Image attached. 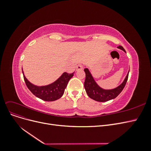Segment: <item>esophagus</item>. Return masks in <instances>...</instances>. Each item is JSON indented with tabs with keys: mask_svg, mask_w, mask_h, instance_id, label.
Instances as JSON below:
<instances>
[{
	"mask_svg": "<svg viewBox=\"0 0 151 151\" xmlns=\"http://www.w3.org/2000/svg\"><path fill=\"white\" fill-rule=\"evenodd\" d=\"M83 68V64H78L76 66V70H80Z\"/></svg>",
	"mask_w": 151,
	"mask_h": 151,
	"instance_id": "esophagus-1",
	"label": "esophagus"
}]
</instances>
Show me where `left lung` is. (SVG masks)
I'll use <instances>...</instances> for the list:
<instances>
[{"label": "left lung", "mask_w": 151, "mask_h": 151, "mask_svg": "<svg viewBox=\"0 0 151 151\" xmlns=\"http://www.w3.org/2000/svg\"><path fill=\"white\" fill-rule=\"evenodd\" d=\"M117 48L122 50L123 51L125 52V49L123 48L122 46H118ZM84 72L86 73L84 88L86 89V93L90 98L99 102L108 101L109 100L113 99L117 97L125 86L129 73V71L124 81L117 88L113 89H104L101 88V87H99L98 84L96 83L95 80L94 79L93 76L91 75L88 68H84Z\"/></svg>", "instance_id": "left-lung-1"}]
</instances>
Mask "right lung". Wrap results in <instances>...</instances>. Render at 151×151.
<instances>
[{
  "mask_svg": "<svg viewBox=\"0 0 151 151\" xmlns=\"http://www.w3.org/2000/svg\"><path fill=\"white\" fill-rule=\"evenodd\" d=\"M74 73L68 74L64 72L54 83L47 86H37L31 83L26 79L22 71L25 83L29 91L35 96L46 101H55L62 96L68 81L74 76Z\"/></svg>",
  "mask_w": 151,
  "mask_h": 151,
  "instance_id": "1",
  "label": "right lung"
}]
</instances>
